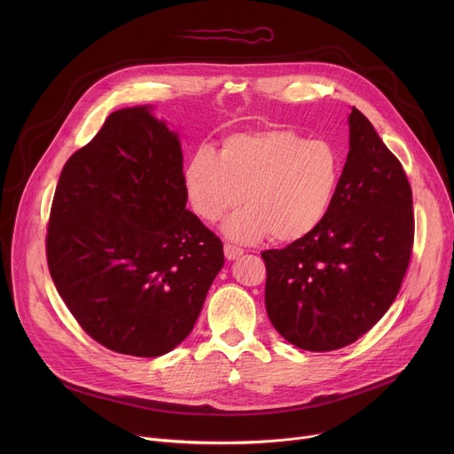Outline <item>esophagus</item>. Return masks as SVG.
<instances>
[{
    "label": "esophagus",
    "instance_id": "obj_1",
    "mask_svg": "<svg viewBox=\"0 0 454 454\" xmlns=\"http://www.w3.org/2000/svg\"><path fill=\"white\" fill-rule=\"evenodd\" d=\"M242 253L244 251L240 247H237V246H231V244L224 246V256L228 258V261H235V258H239Z\"/></svg>",
    "mask_w": 454,
    "mask_h": 454
}]
</instances>
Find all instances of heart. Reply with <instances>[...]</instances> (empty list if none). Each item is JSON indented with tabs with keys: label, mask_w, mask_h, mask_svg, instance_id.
<instances>
[{
	"label": "heart",
	"mask_w": 454,
	"mask_h": 454,
	"mask_svg": "<svg viewBox=\"0 0 454 454\" xmlns=\"http://www.w3.org/2000/svg\"><path fill=\"white\" fill-rule=\"evenodd\" d=\"M343 174L340 149L291 129L235 133L219 154L200 147L183 170L186 201L198 217L217 223L242 201L223 231L249 244L266 237L293 244L314 233L333 208Z\"/></svg>",
	"instance_id": "heart-1"
}]
</instances>
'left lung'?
Here are the masks:
<instances>
[{"label":"left lung","instance_id":"obj_1","mask_svg":"<svg viewBox=\"0 0 454 454\" xmlns=\"http://www.w3.org/2000/svg\"><path fill=\"white\" fill-rule=\"evenodd\" d=\"M348 156L331 212L309 237L262 253L266 310L301 350L343 348L390 309L413 247V198L370 120L348 114Z\"/></svg>","mask_w":454,"mask_h":454}]
</instances>
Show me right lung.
<instances>
[{"label":"right lung","instance_id":"obj_1","mask_svg":"<svg viewBox=\"0 0 454 454\" xmlns=\"http://www.w3.org/2000/svg\"><path fill=\"white\" fill-rule=\"evenodd\" d=\"M46 256L60 298L106 348L158 357L192 333L223 242L186 210L179 135L153 106L111 113L64 165Z\"/></svg>","mask_w":454,"mask_h":454}]
</instances>
